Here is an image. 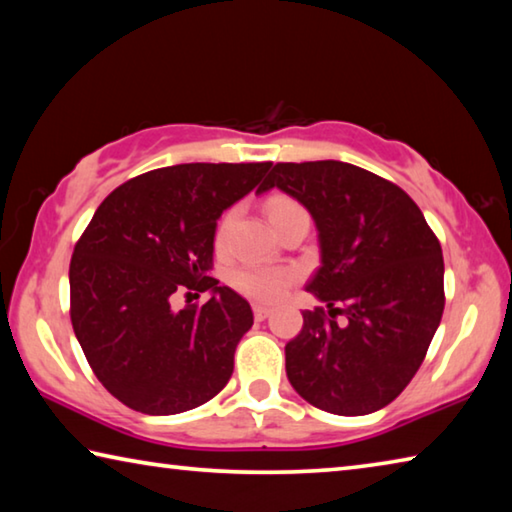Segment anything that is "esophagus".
Returning a JSON list of instances; mask_svg holds the SVG:
<instances>
[{"label":"esophagus","instance_id":"1","mask_svg":"<svg viewBox=\"0 0 512 512\" xmlns=\"http://www.w3.org/2000/svg\"><path fill=\"white\" fill-rule=\"evenodd\" d=\"M253 314L257 320H264L268 314H271V307L266 305H253Z\"/></svg>","mask_w":512,"mask_h":512}]
</instances>
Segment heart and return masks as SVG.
I'll return each instance as SVG.
<instances>
[{"mask_svg": "<svg viewBox=\"0 0 512 512\" xmlns=\"http://www.w3.org/2000/svg\"><path fill=\"white\" fill-rule=\"evenodd\" d=\"M300 207L296 201H291L287 196H273L268 201V219H275L277 214H284L289 210ZM235 221V210L225 212L216 228V246H223L228 239L230 225ZM232 287L244 293V296L259 300V302H273L287 291L293 282H296V271L289 268H275V266H241L230 277Z\"/></svg>", "mask_w": 512, "mask_h": 512, "instance_id": "obj_1", "label": "heart"}]
</instances>
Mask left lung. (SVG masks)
I'll return each instance as SVG.
<instances>
[{
  "label": "left lung",
  "mask_w": 512,
  "mask_h": 512,
  "mask_svg": "<svg viewBox=\"0 0 512 512\" xmlns=\"http://www.w3.org/2000/svg\"><path fill=\"white\" fill-rule=\"evenodd\" d=\"M273 187L316 223L320 268L307 291L327 305L302 311L284 348L291 386L327 413L384 409L422 366L443 318L440 241L404 189L348 162H277L259 192Z\"/></svg>",
  "instance_id": "8db88e82"
}]
</instances>
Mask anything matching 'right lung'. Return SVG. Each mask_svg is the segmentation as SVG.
<instances>
[{
    "mask_svg": "<svg viewBox=\"0 0 512 512\" xmlns=\"http://www.w3.org/2000/svg\"><path fill=\"white\" fill-rule=\"evenodd\" d=\"M271 162H192L119 185L76 241L69 316L97 379L128 409L173 415L223 391L253 309L210 275L216 221ZM180 290H210L180 312Z\"/></svg>",
    "mask_w": 512,
    "mask_h": 512,
    "instance_id": "add662e5",
    "label": "right lung"
}]
</instances>
